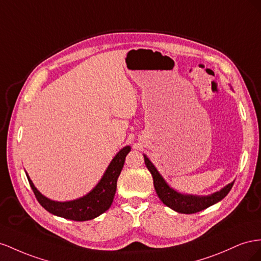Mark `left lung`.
<instances>
[{
    "instance_id": "1",
    "label": "left lung",
    "mask_w": 261,
    "mask_h": 261,
    "mask_svg": "<svg viewBox=\"0 0 261 261\" xmlns=\"http://www.w3.org/2000/svg\"><path fill=\"white\" fill-rule=\"evenodd\" d=\"M143 156L145 165L152 174L154 188L156 190V193H158L159 198L164 204L178 213H197L215 203H218L219 201H221L223 198H225L227 196V193L232 189L234 185V181L230 182L227 186H225L224 188H222L220 191L211 193L209 196L184 195V193H180L176 191L175 189L170 188L168 184L165 181V179H164L162 175L159 173V170L155 168L153 163L146 158V155Z\"/></svg>"
}]
</instances>
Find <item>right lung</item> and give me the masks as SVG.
Returning a JSON list of instances; mask_svg holds the SVG:
<instances>
[{"label": "right lung", "instance_id": "add662e5", "mask_svg": "<svg viewBox=\"0 0 261 261\" xmlns=\"http://www.w3.org/2000/svg\"><path fill=\"white\" fill-rule=\"evenodd\" d=\"M131 151L129 145L124 146L110 162L106 172L103 173L99 182L95 186L92 191L87 195L72 201L59 202V201L50 200L49 198L41 195L40 191L37 190L35 185L28 178L29 185L38 200V202L48 212L73 221H88L99 217L100 214L106 212L114 201V197L117 189V180L121 173V169L124 165L125 156Z\"/></svg>", "mask_w": 261, "mask_h": 261}]
</instances>
